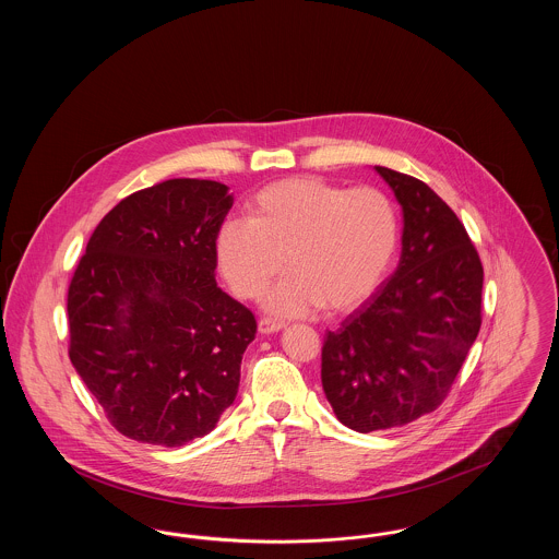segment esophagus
<instances>
[{
    "instance_id": "esophagus-1",
    "label": "esophagus",
    "mask_w": 559,
    "mask_h": 559,
    "mask_svg": "<svg viewBox=\"0 0 559 559\" xmlns=\"http://www.w3.org/2000/svg\"><path fill=\"white\" fill-rule=\"evenodd\" d=\"M285 324L283 322H276V320L262 319L258 322V329L260 333H278Z\"/></svg>"
}]
</instances>
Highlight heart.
I'll return each mask as SVG.
<instances>
[{
	"mask_svg": "<svg viewBox=\"0 0 559 559\" xmlns=\"http://www.w3.org/2000/svg\"><path fill=\"white\" fill-rule=\"evenodd\" d=\"M399 247V215L374 187L346 188L299 176L262 188L247 203V222L215 235V262L230 292L253 301L267 295L270 314L295 319L324 306L347 314L385 278Z\"/></svg>",
	"mask_w": 559,
	"mask_h": 559,
	"instance_id": "heart-1",
	"label": "heart"
}]
</instances>
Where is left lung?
<instances>
[{
    "instance_id": "8db88e82",
    "label": "left lung",
    "mask_w": 559,
    "mask_h": 559,
    "mask_svg": "<svg viewBox=\"0 0 559 559\" xmlns=\"http://www.w3.org/2000/svg\"><path fill=\"white\" fill-rule=\"evenodd\" d=\"M404 213L399 267L322 344V390L360 433L433 413L481 324L484 267L456 213L426 182L374 167Z\"/></svg>"
}]
</instances>
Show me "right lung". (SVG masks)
I'll return each instance as SVG.
<instances>
[{
  "mask_svg": "<svg viewBox=\"0 0 559 559\" xmlns=\"http://www.w3.org/2000/svg\"><path fill=\"white\" fill-rule=\"evenodd\" d=\"M233 203L213 180L142 188L100 219L73 272L69 358L132 440L182 447L239 392L258 322L215 283V235Z\"/></svg>",
  "mask_w": 559,
  "mask_h": 559,
  "instance_id": "right-lung-1",
  "label": "right lung"
}]
</instances>
